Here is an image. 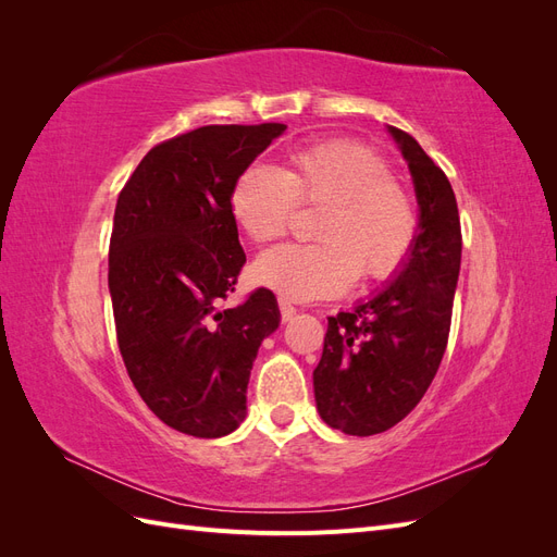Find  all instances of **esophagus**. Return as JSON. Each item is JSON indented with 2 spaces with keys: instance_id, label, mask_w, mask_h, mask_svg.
I'll return each mask as SVG.
<instances>
[{
  "instance_id": "esophagus-1",
  "label": "esophagus",
  "mask_w": 557,
  "mask_h": 557,
  "mask_svg": "<svg viewBox=\"0 0 557 557\" xmlns=\"http://www.w3.org/2000/svg\"><path fill=\"white\" fill-rule=\"evenodd\" d=\"M278 309H281V320H283V323H288V320H293V315L297 313L295 305H293L288 297H278Z\"/></svg>"
}]
</instances>
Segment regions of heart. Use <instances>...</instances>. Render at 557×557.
I'll use <instances>...</instances> for the list:
<instances>
[{"label":"heart","instance_id":"obj_1","mask_svg":"<svg viewBox=\"0 0 557 557\" xmlns=\"http://www.w3.org/2000/svg\"><path fill=\"white\" fill-rule=\"evenodd\" d=\"M297 205L323 207L315 244L262 252L252 274L288 299L344 293L356 281L391 278L418 237V209L407 185L372 148L332 139L285 156V170L252 164L232 190L234 221L256 244L281 239Z\"/></svg>","mask_w":557,"mask_h":557}]
</instances>
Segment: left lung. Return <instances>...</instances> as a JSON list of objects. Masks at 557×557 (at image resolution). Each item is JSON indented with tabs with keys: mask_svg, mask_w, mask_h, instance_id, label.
Here are the masks:
<instances>
[{
	"mask_svg": "<svg viewBox=\"0 0 557 557\" xmlns=\"http://www.w3.org/2000/svg\"><path fill=\"white\" fill-rule=\"evenodd\" d=\"M391 134L413 176L418 237L383 293L327 320L313 369L320 418L352 436L391 430L428 393L446 352L460 274L462 232L450 183L411 134Z\"/></svg>",
	"mask_w": 557,
	"mask_h": 557,
	"instance_id": "1",
	"label": "left lung"
}]
</instances>
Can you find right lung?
I'll list each match as a JSON object with an SVG mask.
<instances>
[{"mask_svg": "<svg viewBox=\"0 0 557 557\" xmlns=\"http://www.w3.org/2000/svg\"><path fill=\"white\" fill-rule=\"evenodd\" d=\"M285 125H205L153 146L117 195L109 246L115 336L164 425L215 440L239 428L272 290L223 307L246 262L232 190Z\"/></svg>", "mask_w": 557, "mask_h": 557, "instance_id": "obj_1", "label": "right lung"}]
</instances>
